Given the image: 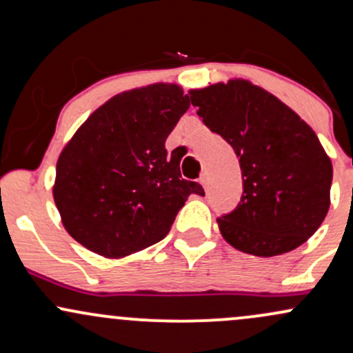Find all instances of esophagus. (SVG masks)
I'll return each instance as SVG.
<instances>
[{"instance_id": "34e87169", "label": "esophagus", "mask_w": 353, "mask_h": 353, "mask_svg": "<svg viewBox=\"0 0 353 353\" xmlns=\"http://www.w3.org/2000/svg\"><path fill=\"white\" fill-rule=\"evenodd\" d=\"M199 182L202 185H204V189L208 188V182H209V179H208V174H202V176L199 177Z\"/></svg>"}]
</instances>
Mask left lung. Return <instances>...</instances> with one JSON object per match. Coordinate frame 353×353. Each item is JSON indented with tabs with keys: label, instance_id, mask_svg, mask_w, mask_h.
<instances>
[{
	"label": "left lung",
	"instance_id": "left-lung-1",
	"mask_svg": "<svg viewBox=\"0 0 353 353\" xmlns=\"http://www.w3.org/2000/svg\"><path fill=\"white\" fill-rule=\"evenodd\" d=\"M212 132L232 145L244 192L217 219L230 245L257 257L297 249L330 208L332 163L301 116L265 89L230 79L189 92Z\"/></svg>",
	"mask_w": 353,
	"mask_h": 353
}]
</instances>
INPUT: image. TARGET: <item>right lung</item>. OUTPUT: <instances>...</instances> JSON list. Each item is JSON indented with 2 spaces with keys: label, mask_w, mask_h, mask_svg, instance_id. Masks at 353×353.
<instances>
[{
  "label": "right lung",
  "mask_w": 353,
  "mask_h": 353,
  "mask_svg": "<svg viewBox=\"0 0 353 353\" xmlns=\"http://www.w3.org/2000/svg\"><path fill=\"white\" fill-rule=\"evenodd\" d=\"M189 106L181 86L156 83L121 92L84 121L59 154L52 185L74 241L125 257L168 236L190 194L204 196L164 145Z\"/></svg>",
  "instance_id": "1"
}]
</instances>
